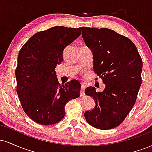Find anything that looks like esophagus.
Instances as JSON below:
<instances>
[{
    "label": "esophagus",
    "instance_id": "34e87169",
    "mask_svg": "<svg viewBox=\"0 0 152 152\" xmlns=\"http://www.w3.org/2000/svg\"><path fill=\"white\" fill-rule=\"evenodd\" d=\"M85 88H86V85H85L84 83H81V91H80V93H81V96H84V90H85Z\"/></svg>",
    "mask_w": 152,
    "mask_h": 152
}]
</instances>
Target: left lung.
<instances>
[{"label":"left lung","instance_id":"1","mask_svg":"<svg viewBox=\"0 0 152 152\" xmlns=\"http://www.w3.org/2000/svg\"><path fill=\"white\" fill-rule=\"evenodd\" d=\"M82 38L93 53L94 70L106 85L102 92L87 87L95 101L84 117L91 126L107 130L123 122L136 102L142 84V60L129 38L111 29L82 28Z\"/></svg>","mask_w":152,"mask_h":152}]
</instances>
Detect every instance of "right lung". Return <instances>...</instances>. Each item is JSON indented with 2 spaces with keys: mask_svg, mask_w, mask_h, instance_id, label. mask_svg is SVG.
I'll use <instances>...</instances> for the list:
<instances>
[{
  "mask_svg": "<svg viewBox=\"0 0 152 152\" xmlns=\"http://www.w3.org/2000/svg\"><path fill=\"white\" fill-rule=\"evenodd\" d=\"M81 34V28L55 26L36 33L23 46L15 69L17 94L23 109L42 125L61 121L64 106L80 96L76 80L59 83L55 69L64 61L65 48Z\"/></svg>",
  "mask_w": 152,
  "mask_h": 152,
  "instance_id": "obj_1",
  "label": "right lung"
}]
</instances>
